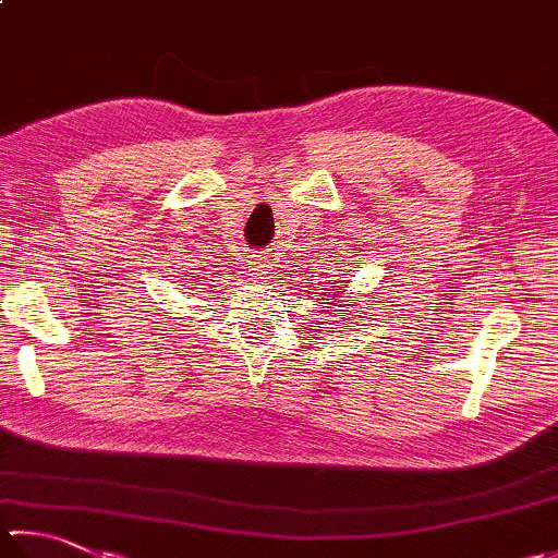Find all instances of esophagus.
<instances>
[{"label": "esophagus", "mask_w": 558, "mask_h": 558, "mask_svg": "<svg viewBox=\"0 0 558 558\" xmlns=\"http://www.w3.org/2000/svg\"><path fill=\"white\" fill-rule=\"evenodd\" d=\"M271 257H275V255H269V252H267V255H257L255 267H252V269H255L257 279H269L271 275H275V271H271V269H275V259H271Z\"/></svg>", "instance_id": "esophagus-1"}]
</instances>
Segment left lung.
I'll use <instances>...</instances> for the list:
<instances>
[{
    "mask_svg": "<svg viewBox=\"0 0 558 558\" xmlns=\"http://www.w3.org/2000/svg\"><path fill=\"white\" fill-rule=\"evenodd\" d=\"M325 301H330V299H325Z\"/></svg>",
    "mask_w": 558,
    "mask_h": 558,
    "instance_id": "1",
    "label": "left lung"
}]
</instances>
